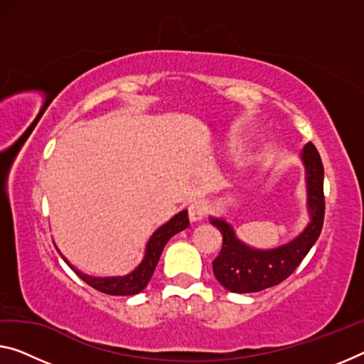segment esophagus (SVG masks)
Returning <instances> with one entry per match:
<instances>
[{
  "mask_svg": "<svg viewBox=\"0 0 364 364\" xmlns=\"http://www.w3.org/2000/svg\"><path fill=\"white\" fill-rule=\"evenodd\" d=\"M206 213H208V206H206L203 200H197V201H192V203H190V206H188L190 221L203 220Z\"/></svg>",
  "mask_w": 364,
  "mask_h": 364,
  "instance_id": "34e87169",
  "label": "esophagus"
}]
</instances>
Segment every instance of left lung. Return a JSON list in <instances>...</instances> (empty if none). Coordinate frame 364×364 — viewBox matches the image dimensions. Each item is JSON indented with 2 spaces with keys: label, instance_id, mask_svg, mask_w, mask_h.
Wrapping results in <instances>:
<instances>
[{
  "label": "left lung",
  "instance_id": "left-lung-1",
  "mask_svg": "<svg viewBox=\"0 0 364 364\" xmlns=\"http://www.w3.org/2000/svg\"><path fill=\"white\" fill-rule=\"evenodd\" d=\"M306 167L307 206L311 223L291 242L272 250H259L240 242L225 220L210 218L223 236L220 255L213 260L218 282L232 293H255L282 283L298 268L322 231L326 198H323V166L321 154L311 141L303 149Z\"/></svg>",
  "mask_w": 364,
  "mask_h": 364
}]
</instances>
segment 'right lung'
<instances>
[{
  "mask_svg": "<svg viewBox=\"0 0 364 364\" xmlns=\"http://www.w3.org/2000/svg\"><path fill=\"white\" fill-rule=\"evenodd\" d=\"M187 226H188V218H187L186 210L176 215L171 221H167L164 226H161L148 240L146 254H144V259L141 264H139V267H136V270H133L130 275L127 277H115V278L87 277L85 273L77 272L73 265H70L68 260H66L63 255L61 254L60 255L63 257V260L71 267V270L75 272L82 282H86L89 287L97 289V291L112 294V296H132L143 291V289L146 288V284L149 283V279L154 273V268L158 265L159 257L163 254V249L167 244V240L174 236V234L183 231Z\"/></svg>",
  "mask_w": 364,
  "mask_h": 364,
  "instance_id": "add662e5",
  "label": "right lung"
}]
</instances>
